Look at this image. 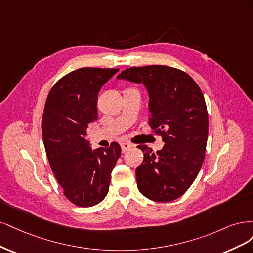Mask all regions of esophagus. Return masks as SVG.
<instances>
[{
    "mask_svg": "<svg viewBox=\"0 0 253 253\" xmlns=\"http://www.w3.org/2000/svg\"><path fill=\"white\" fill-rule=\"evenodd\" d=\"M121 147H122V152H126L127 150H129L130 148H132L133 147V145L132 144H130V143H126V142H124V143H122L121 144Z\"/></svg>",
    "mask_w": 253,
    "mask_h": 253,
    "instance_id": "1",
    "label": "esophagus"
}]
</instances>
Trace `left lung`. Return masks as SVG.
Here are the masks:
<instances>
[{"label":"left lung","instance_id":"8db88e82","mask_svg":"<svg viewBox=\"0 0 253 253\" xmlns=\"http://www.w3.org/2000/svg\"><path fill=\"white\" fill-rule=\"evenodd\" d=\"M117 78L144 84L149 95L148 124L165 143L157 152L137 146L144 152L135 170L138 190L154 202L180 198L205 158L208 113L202 90L186 72L163 65L131 67Z\"/></svg>","mask_w":253,"mask_h":253}]
</instances>
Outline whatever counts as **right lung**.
Instances as JSON below:
<instances>
[{
	"label": "right lung",
	"instance_id": "add662e5",
	"mask_svg": "<svg viewBox=\"0 0 253 253\" xmlns=\"http://www.w3.org/2000/svg\"><path fill=\"white\" fill-rule=\"evenodd\" d=\"M118 71L91 67L71 71L55 83L45 103L42 133L47 158L65 197L80 207L105 199L121 156L118 143L92 150L86 138L89 124L97 120V94Z\"/></svg>",
	"mask_w": 253,
	"mask_h": 253
}]
</instances>
